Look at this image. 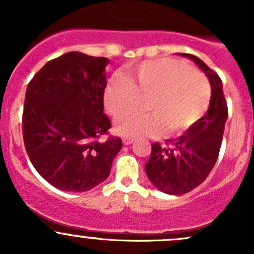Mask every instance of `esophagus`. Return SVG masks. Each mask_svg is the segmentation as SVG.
Here are the masks:
<instances>
[{"label":"esophagus","instance_id":"1","mask_svg":"<svg viewBox=\"0 0 254 254\" xmlns=\"http://www.w3.org/2000/svg\"><path fill=\"white\" fill-rule=\"evenodd\" d=\"M132 141H134V139H131V137H123V143H124V145H130V143H132Z\"/></svg>","mask_w":254,"mask_h":254}]
</instances>
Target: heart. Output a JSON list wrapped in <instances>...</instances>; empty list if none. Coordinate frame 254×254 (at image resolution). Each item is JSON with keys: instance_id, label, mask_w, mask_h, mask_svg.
<instances>
[{"instance_id": "b5f03b06", "label": "heart", "mask_w": 254, "mask_h": 254, "mask_svg": "<svg viewBox=\"0 0 254 254\" xmlns=\"http://www.w3.org/2000/svg\"><path fill=\"white\" fill-rule=\"evenodd\" d=\"M150 113L120 118L115 129L127 137L157 136L186 131L209 108L211 87L203 73L186 63L158 59L131 68L130 78L115 75L104 89V103L113 117H121L138 105L141 98Z\"/></svg>"}]
</instances>
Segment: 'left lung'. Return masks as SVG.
<instances>
[{"label": "left lung", "mask_w": 254, "mask_h": 254, "mask_svg": "<svg viewBox=\"0 0 254 254\" xmlns=\"http://www.w3.org/2000/svg\"><path fill=\"white\" fill-rule=\"evenodd\" d=\"M182 56L193 60L204 71L211 84V98L206 114L182 136L167 140L165 146L158 142L151 145L146 175L158 190L171 195L188 193L205 181L216 163L229 114L219 75L196 56Z\"/></svg>", "instance_id": "obj_1"}]
</instances>
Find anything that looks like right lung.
Returning a JSON list of instances; mask_svg holds the SVG:
<instances>
[{
    "instance_id": "add662e5",
    "label": "right lung",
    "mask_w": 254,
    "mask_h": 254,
    "mask_svg": "<svg viewBox=\"0 0 254 254\" xmlns=\"http://www.w3.org/2000/svg\"><path fill=\"white\" fill-rule=\"evenodd\" d=\"M109 60L70 51L29 82L23 111L25 151L35 170L65 191H87L108 178L120 137L99 141L112 123L103 113Z\"/></svg>"
}]
</instances>
